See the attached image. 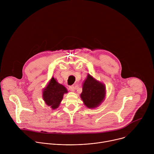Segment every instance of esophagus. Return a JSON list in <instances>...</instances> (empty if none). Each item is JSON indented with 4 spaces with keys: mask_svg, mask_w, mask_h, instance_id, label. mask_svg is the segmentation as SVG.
I'll return each instance as SVG.
<instances>
[{
    "mask_svg": "<svg viewBox=\"0 0 154 154\" xmlns=\"http://www.w3.org/2000/svg\"><path fill=\"white\" fill-rule=\"evenodd\" d=\"M69 90H70V91H71L74 92V91H75V87H74V86H73V85L70 86L69 87Z\"/></svg>",
    "mask_w": 154,
    "mask_h": 154,
    "instance_id": "esophagus-1",
    "label": "esophagus"
}]
</instances>
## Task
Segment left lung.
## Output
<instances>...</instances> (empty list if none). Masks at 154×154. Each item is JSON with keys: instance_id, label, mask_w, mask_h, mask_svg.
<instances>
[{"instance_id": "8db88e82", "label": "left lung", "mask_w": 154, "mask_h": 154, "mask_svg": "<svg viewBox=\"0 0 154 154\" xmlns=\"http://www.w3.org/2000/svg\"><path fill=\"white\" fill-rule=\"evenodd\" d=\"M80 97L86 106L94 108L98 106L105 97V86L102 83L88 74L83 83Z\"/></svg>"}]
</instances>
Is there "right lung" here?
<instances>
[{"label":"right lung","mask_w":154,"mask_h":154,"mask_svg":"<svg viewBox=\"0 0 154 154\" xmlns=\"http://www.w3.org/2000/svg\"><path fill=\"white\" fill-rule=\"evenodd\" d=\"M67 93V89L63 85L58 83L56 79L52 77L47 86L43 90L42 98L46 105L55 109L59 106L64 94Z\"/></svg>","instance_id":"obj_1"}]
</instances>
